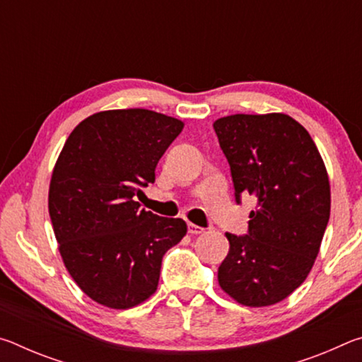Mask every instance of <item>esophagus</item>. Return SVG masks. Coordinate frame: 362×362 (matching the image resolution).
Masks as SVG:
<instances>
[{
  "label": "esophagus",
  "instance_id": "obj_1",
  "mask_svg": "<svg viewBox=\"0 0 362 362\" xmlns=\"http://www.w3.org/2000/svg\"><path fill=\"white\" fill-rule=\"evenodd\" d=\"M188 233L189 235H201V233H204V228L194 223H188Z\"/></svg>",
  "mask_w": 362,
  "mask_h": 362
}]
</instances>
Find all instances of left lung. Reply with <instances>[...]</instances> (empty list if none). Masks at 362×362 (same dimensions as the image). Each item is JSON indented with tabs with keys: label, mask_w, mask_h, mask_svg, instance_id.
I'll use <instances>...</instances> for the list:
<instances>
[{
	"label": "left lung",
	"mask_w": 362,
	"mask_h": 362,
	"mask_svg": "<svg viewBox=\"0 0 362 362\" xmlns=\"http://www.w3.org/2000/svg\"><path fill=\"white\" fill-rule=\"evenodd\" d=\"M236 203L257 199L247 235L226 233L218 284L246 306L289 297L313 268L330 216V185L308 131L289 115H231L214 122Z\"/></svg>",
	"instance_id": "1"
}]
</instances>
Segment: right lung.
Here are the masks:
<instances>
[{
  "label": "right lung",
  "instance_id": "obj_1",
  "mask_svg": "<svg viewBox=\"0 0 362 362\" xmlns=\"http://www.w3.org/2000/svg\"><path fill=\"white\" fill-rule=\"evenodd\" d=\"M183 122L144 108L79 122L49 185V216L70 276L94 302L127 310L158 287L163 255L187 235L182 218L140 209L156 164Z\"/></svg>",
  "mask_w": 362,
  "mask_h": 362
}]
</instances>
